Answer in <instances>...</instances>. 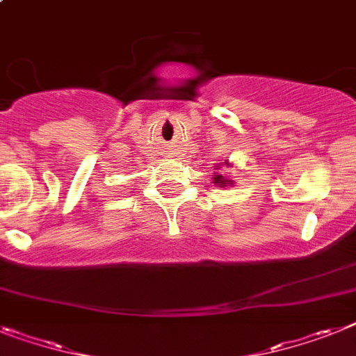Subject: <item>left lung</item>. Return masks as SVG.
<instances>
[{
    "label": "left lung",
    "mask_w": 356,
    "mask_h": 356,
    "mask_svg": "<svg viewBox=\"0 0 356 356\" xmlns=\"http://www.w3.org/2000/svg\"><path fill=\"white\" fill-rule=\"evenodd\" d=\"M219 168H220V166H217V170H219ZM213 184H215V186H219V188H226V186H232V181H228L226 177H222L220 173H215Z\"/></svg>",
    "instance_id": "obj_1"
}]
</instances>
